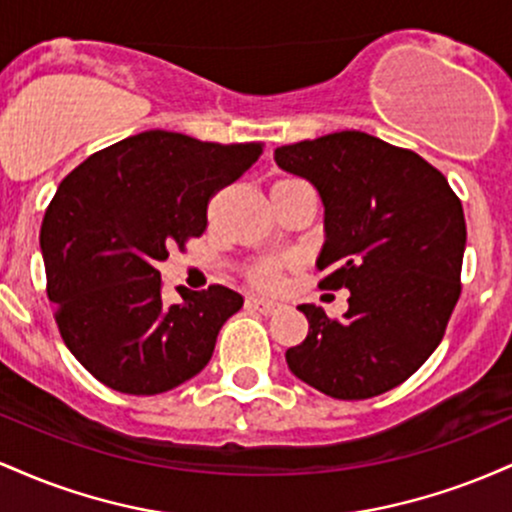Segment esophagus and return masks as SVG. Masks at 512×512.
I'll use <instances>...</instances> for the list:
<instances>
[{
    "instance_id": "obj_1",
    "label": "esophagus",
    "mask_w": 512,
    "mask_h": 512,
    "mask_svg": "<svg viewBox=\"0 0 512 512\" xmlns=\"http://www.w3.org/2000/svg\"><path fill=\"white\" fill-rule=\"evenodd\" d=\"M248 305H250V308L260 310V313H264V315H272V313H276V310H279V303L267 301V298H260V296H250Z\"/></svg>"
}]
</instances>
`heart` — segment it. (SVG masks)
Here are the masks:
<instances>
[{
	"mask_svg": "<svg viewBox=\"0 0 512 512\" xmlns=\"http://www.w3.org/2000/svg\"><path fill=\"white\" fill-rule=\"evenodd\" d=\"M281 267H284V262L269 257V260L257 262L255 267L250 269V276H252V281H255L257 286H264V289H274V286H279V281H281Z\"/></svg>",
	"mask_w": 512,
	"mask_h": 512,
	"instance_id": "heart-1",
	"label": "heart"
}]
</instances>
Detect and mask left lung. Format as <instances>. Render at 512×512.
Returning <instances> with one entry per match:
<instances>
[{"label": "left lung", "instance_id": "left-lung-1", "mask_svg": "<svg viewBox=\"0 0 512 512\" xmlns=\"http://www.w3.org/2000/svg\"><path fill=\"white\" fill-rule=\"evenodd\" d=\"M274 161L325 207L320 286L351 291L342 320L298 305L310 330L286 363L334 399L383 395L436 351L460 298L462 202L419 154L356 129L279 146Z\"/></svg>", "mask_w": 512, "mask_h": 512}]
</instances>
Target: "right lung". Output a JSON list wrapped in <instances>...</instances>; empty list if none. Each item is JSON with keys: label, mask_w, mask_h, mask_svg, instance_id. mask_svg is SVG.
I'll use <instances>...</instances> for the list:
<instances>
[{"label": "right lung", "mask_w": 512, "mask_h": 512, "mask_svg": "<svg viewBox=\"0 0 512 512\" xmlns=\"http://www.w3.org/2000/svg\"><path fill=\"white\" fill-rule=\"evenodd\" d=\"M262 144L199 142L149 129L88 156L57 187L43 228L48 298L76 361L125 395H161L195 378L223 322L243 308L226 286L161 298L158 262L202 236L209 199Z\"/></svg>", "instance_id": "right-lung-1"}]
</instances>
